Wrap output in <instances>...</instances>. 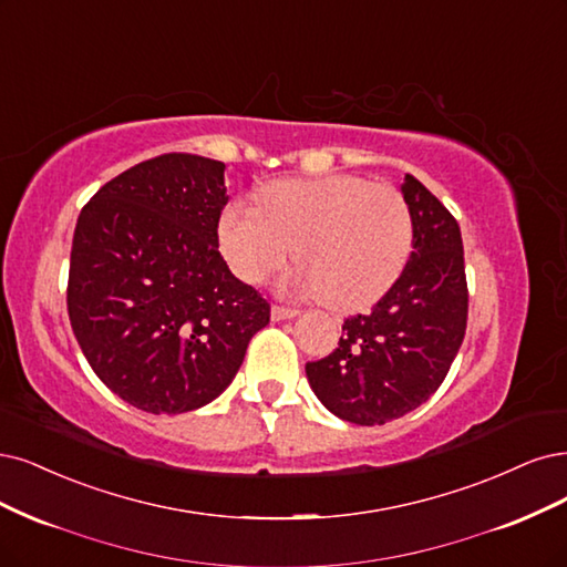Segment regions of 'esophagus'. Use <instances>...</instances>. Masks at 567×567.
I'll return each instance as SVG.
<instances>
[{
	"label": "esophagus",
	"instance_id": "34e87169",
	"mask_svg": "<svg viewBox=\"0 0 567 567\" xmlns=\"http://www.w3.org/2000/svg\"><path fill=\"white\" fill-rule=\"evenodd\" d=\"M298 315H300L298 309L281 307V305H275V307H271V319H275V321H288V319H296Z\"/></svg>",
	"mask_w": 567,
	"mask_h": 567
}]
</instances>
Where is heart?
<instances>
[{
  "label": "heart",
  "instance_id": "obj_1",
  "mask_svg": "<svg viewBox=\"0 0 567 567\" xmlns=\"http://www.w3.org/2000/svg\"><path fill=\"white\" fill-rule=\"evenodd\" d=\"M262 208L229 204L218 223L220 250L246 284H262L296 246L302 262L288 288L336 311L378 302L394 286L413 248V216L403 194L357 175L275 181Z\"/></svg>",
  "mask_w": 567,
  "mask_h": 567
}]
</instances>
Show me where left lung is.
I'll return each instance as SVG.
<instances>
[{"label": "left lung", "mask_w": 567, "mask_h": 567, "mask_svg": "<svg viewBox=\"0 0 567 567\" xmlns=\"http://www.w3.org/2000/svg\"><path fill=\"white\" fill-rule=\"evenodd\" d=\"M413 252L368 315L351 317L333 354L307 363L311 392L336 417L378 426L432 396L466 330V277L457 220L413 175L401 185Z\"/></svg>", "instance_id": "left-lung-1"}]
</instances>
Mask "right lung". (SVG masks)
I'll use <instances>...</instances> for the list:
<instances>
[{"mask_svg":"<svg viewBox=\"0 0 567 567\" xmlns=\"http://www.w3.org/2000/svg\"><path fill=\"white\" fill-rule=\"evenodd\" d=\"M225 164L162 154L93 194L74 227L68 315L93 373L152 415L218 399L269 323L218 250Z\"/></svg>","mask_w":567,"mask_h":567,"instance_id":"1","label":"right lung"}]
</instances>
